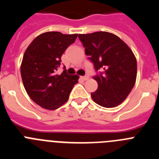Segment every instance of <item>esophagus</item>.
Segmentation results:
<instances>
[{
    "instance_id": "1",
    "label": "esophagus",
    "mask_w": 159,
    "mask_h": 159,
    "mask_svg": "<svg viewBox=\"0 0 159 159\" xmlns=\"http://www.w3.org/2000/svg\"><path fill=\"white\" fill-rule=\"evenodd\" d=\"M81 78H82L84 80H88V79H89V77H88V75H86V76H83V77H81Z\"/></svg>"
}]
</instances>
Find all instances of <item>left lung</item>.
I'll use <instances>...</instances> for the list:
<instances>
[{"instance_id": "8db88e82", "label": "left lung", "mask_w": 159, "mask_h": 159, "mask_svg": "<svg viewBox=\"0 0 159 159\" xmlns=\"http://www.w3.org/2000/svg\"><path fill=\"white\" fill-rule=\"evenodd\" d=\"M79 38L95 69L102 71L94 77L98 88L91 94L92 99L103 107L119 106L127 99L135 84V56L127 43L111 32L79 34Z\"/></svg>"}]
</instances>
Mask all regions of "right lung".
Listing matches in <instances>:
<instances>
[{"label": "right lung", "mask_w": 159, "mask_h": 159, "mask_svg": "<svg viewBox=\"0 0 159 159\" xmlns=\"http://www.w3.org/2000/svg\"><path fill=\"white\" fill-rule=\"evenodd\" d=\"M77 36L43 32L25 50L20 65L24 87L31 99L44 109L56 110L64 104L78 83V75H68L65 70L57 74L63 53Z\"/></svg>", "instance_id": "1"}]
</instances>
